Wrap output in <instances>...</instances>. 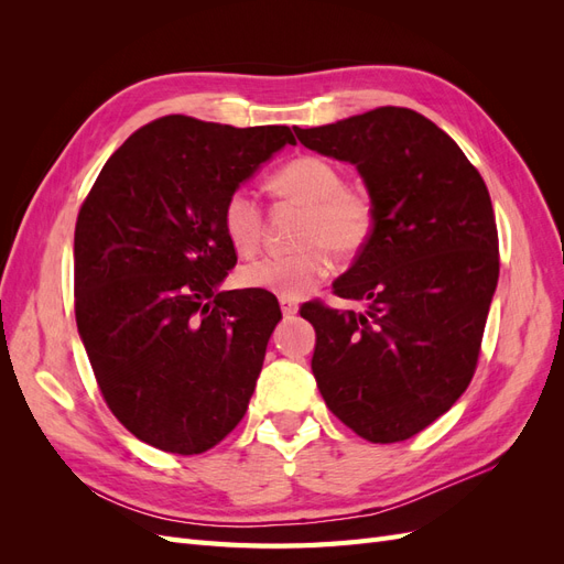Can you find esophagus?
<instances>
[{
    "label": "esophagus",
    "mask_w": 564,
    "mask_h": 564,
    "mask_svg": "<svg viewBox=\"0 0 564 564\" xmlns=\"http://www.w3.org/2000/svg\"><path fill=\"white\" fill-rule=\"evenodd\" d=\"M280 308H282V315H284V317H292V315H296V311H299V303H296L294 299L280 296Z\"/></svg>",
    "instance_id": "1"
}]
</instances>
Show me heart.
Returning a JSON list of instances; mask_svg holds the SVG:
<instances>
[{
  "label": "heart",
  "mask_w": 564,
  "mask_h": 564,
  "mask_svg": "<svg viewBox=\"0 0 564 564\" xmlns=\"http://www.w3.org/2000/svg\"><path fill=\"white\" fill-rule=\"evenodd\" d=\"M272 191L305 207L292 253L265 256L240 270V282L286 299L308 294L338 259L360 256L377 228V207L365 187L348 185L344 169L322 155H299L270 178ZM220 228L240 256L259 251L263 237L261 202L249 187H235L220 209Z\"/></svg>",
  "instance_id": "b5f03b06"
}]
</instances>
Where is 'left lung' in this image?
<instances>
[{
	"mask_svg": "<svg viewBox=\"0 0 564 564\" xmlns=\"http://www.w3.org/2000/svg\"><path fill=\"white\" fill-rule=\"evenodd\" d=\"M299 141L357 166L377 207L369 247L334 282L365 313L301 305L332 414L369 442H402L464 395L499 282V232L480 172L416 110L386 106Z\"/></svg>",
	"mask_w": 564,
	"mask_h": 564,
	"instance_id": "obj_1",
	"label": "left lung"
}]
</instances>
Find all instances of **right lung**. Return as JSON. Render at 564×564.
<instances>
[{
	"label": "right lung",
	"mask_w": 564,
	"mask_h": 564,
	"mask_svg": "<svg viewBox=\"0 0 564 564\" xmlns=\"http://www.w3.org/2000/svg\"><path fill=\"white\" fill-rule=\"evenodd\" d=\"M289 127L155 119L119 145L75 226V317L110 412L145 445L193 456L247 414L282 313L263 289L216 292L237 253L226 197Z\"/></svg>",
	"instance_id": "add662e5"
}]
</instances>
